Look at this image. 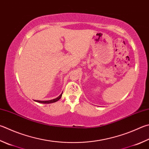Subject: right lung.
Returning <instances> with one entry per match:
<instances>
[{"label": "right lung", "mask_w": 149, "mask_h": 149, "mask_svg": "<svg viewBox=\"0 0 149 149\" xmlns=\"http://www.w3.org/2000/svg\"><path fill=\"white\" fill-rule=\"evenodd\" d=\"M62 94H63V93H61V94L59 96H58L57 98H56L55 99H53V100H47V101H40V100H36V102H38V103H42V104H51V103H54V102H57L58 100L61 99V96H62Z\"/></svg>", "instance_id": "1"}]
</instances>
